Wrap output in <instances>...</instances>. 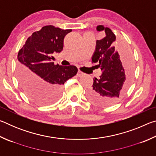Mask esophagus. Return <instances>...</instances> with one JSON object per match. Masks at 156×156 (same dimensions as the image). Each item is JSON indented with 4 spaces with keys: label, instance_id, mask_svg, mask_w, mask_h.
<instances>
[{
    "label": "esophagus",
    "instance_id": "34e87169",
    "mask_svg": "<svg viewBox=\"0 0 156 156\" xmlns=\"http://www.w3.org/2000/svg\"><path fill=\"white\" fill-rule=\"evenodd\" d=\"M83 75H84L83 72H82L81 71H78V73H77L78 77H81V76H83Z\"/></svg>",
    "mask_w": 156,
    "mask_h": 156
}]
</instances>
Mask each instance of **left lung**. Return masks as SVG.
<instances>
[{
	"instance_id": "8db88e82",
	"label": "left lung",
	"mask_w": 156,
	"mask_h": 156,
	"mask_svg": "<svg viewBox=\"0 0 156 156\" xmlns=\"http://www.w3.org/2000/svg\"><path fill=\"white\" fill-rule=\"evenodd\" d=\"M97 31H105L106 36L96 41L92 62L97 63L102 72L99 78L94 79L89 89L88 98L93 103L101 106H111L119 101L131 82L133 65L127 58L126 49H122L126 60L122 62L120 55L113 46L115 36L112 31L103 25H98Z\"/></svg>"
}]
</instances>
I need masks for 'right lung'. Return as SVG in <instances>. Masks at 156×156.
<instances>
[{
	"mask_svg": "<svg viewBox=\"0 0 156 156\" xmlns=\"http://www.w3.org/2000/svg\"><path fill=\"white\" fill-rule=\"evenodd\" d=\"M72 30L44 26L29 37L18 54L17 75L26 94L36 103L47 105L59 98L62 84L78 72L76 66L54 65V53L63 49Z\"/></svg>",
	"mask_w": 156,
	"mask_h": 156,
	"instance_id": "1",
	"label": "right lung"
}]
</instances>
